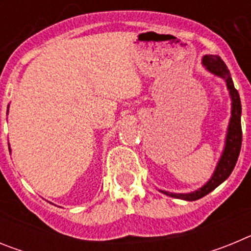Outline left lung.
I'll return each mask as SVG.
<instances>
[{
    "label": "left lung",
    "mask_w": 251,
    "mask_h": 251,
    "mask_svg": "<svg viewBox=\"0 0 251 251\" xmlns=\"http://www.w3.org/2000/svg\"><path fill=\"white\" fill-rule=\"evenodd\" d=\"M202 64L206 66L208 72H211L212 74L225 79L226 85H227V89H229L232 100L231 119H230L229 129H227L225 150H224L223 156H221L220 162H219V165H217L211 179L203 187H201L200 190L191 192V194H171V192L167 191H162L163 194L167 195V196L187 201L199 200L201 197L206 196V195L210 194L212 190H215L217 186L223 183L230 176V174L234 170L235 165H236V161H238L239 153H240L241 150V141H243L240 95H239L238 90L235 89L232 79L230 76L229 69H227L226 64L223 61V59L220 56H216V55H206L202 59Z\"/></svg>",
    "instance_id": "obj_1"
}]
</instances>
